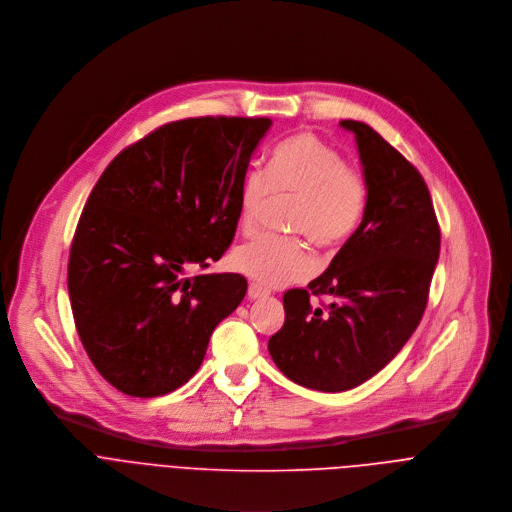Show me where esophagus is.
<instances>
[{"mask_svg": "<svg viewBox=\"0 0 512 512\" xmlns=\"http://www.w3.org/2000/svg\"><path fill=\"white\" fill-rule=\"evenodd\" d=\"M270 292L266 290V288H262L260 284H256V282H252L250 286H248V296L252 298V300H256V298H264V296H268Z\"/></svg>", "mask_w": 512, "mask_h": 512, "instance_id": "34e87169", "label": "esophagus"}]
</instances>
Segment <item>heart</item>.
<instances>
[{
  "mask_svg": "<svg viewBox=\"0 0 512 512\" xmlns=\"http://www.w3.org/2000/svg\"><path fill=\"white\" fill-rule=\"evenodd\" d=\"M369 185L345 155L313 133L280 141L266 173L252 171L238 195V228L252 234L272 199H296L290 230L321 250H339L357 232L367 210ZM234 268L252 280L278 288L309 278L315 270L311 250L300 240L256 238L232 256Z\"/></svg>",
  "mask_w": 512,
  "mask_h": 512,
  "instance_id": "1",
  "label": "heart"
}]
</instances>
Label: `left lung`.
<instances>
[{
    "label": "left lung",
    "instance_id": "1",
    "mask_svg": "<svg viewBox=\"0 0 512 512\" xmlns=\"http://www.w3.org/2000/svg\"><path fill=\"white\" fill-rule=\"evenodd\" d=\"M341 127L355 135L369 185L363 222L309 288L284 294V325L268 341L290 381L327 393L365 383L410 341L440 256L438 220L418 169L369 125ZM311 293L331 295L328 309L313 307Z\"/></svg>",
    "mask_w": 512,
    "mask_h": 512
}]
</instances>
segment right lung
<instances>
[{
  "mask_svg": "<svg viewBox=\"0 0 512 512\" xmlns=\"http://www.w3.org/2000/svg\"><path fill=\"white\" fill-rule=\"evenodd\" d=\"M270 119L199 117L159 127L96 181L68 260L78 337L119 391L157 397L187 383L214 329L246 296L242 274L185 276L220 260L238 195Z\"/></svg>",
  "mask_w": 512,
  "mask_h": 512,
  "instance_id": "obj_1",
  "label": "right lung"
}]
</instances>
